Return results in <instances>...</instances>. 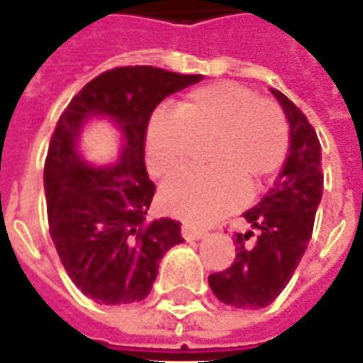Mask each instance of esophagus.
Masks as SVG:
<instances>
[{
  "label": "esophagus",
  "mask_w": 363,
  "mask_h": 363,
  "mask_svg": "<svg viewBox=\"0 0 363 363\" xmlns=\"http://www.w3.org/2000/svg\"><path fill=\"white\" fill-rule=\"evenodd\" d=\"M182 237L186 239V241H196V239H203L205 237V231H201V229H196V227H191V225H182Z\"/></svg>",
  "instance_id": "34e87169"
}]
</instances>
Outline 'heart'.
Here are the masks:
<instances>
[{
  "mask_svg": "<svg viewBox=\"0 0 363 363\" xmlns=\"http://www.w3.org/2000/svg\"><path fill=\"white\" fill-rule=\"evenodd\" d=\"M208 144V170L186 174L160 191V206L193 225H208L245 201L281 169L289 126L273 100L241 84L219 82L193 90L177 112L158 108L148 120L144 150L150 172L170 181Z\"/></svg>",
  "mask_w": 363,
  "mask_h": 363,
  "instance_id": "b5f03b06",
  "label": "heart"
}]
</instances>
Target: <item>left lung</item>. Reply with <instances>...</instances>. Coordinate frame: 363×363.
<instances>
[{"label":"left lung","instance_id":"1","mask_svg":"<svg viewBox=\"0 0 363 363\" xmlns=\"http://www.w3.org/2000/svg\"><path fill=\"white\" fill-rule=\"evenodd\" d=\"M271 94L289 122V155L275 186L243 213L251 231L237 233L233 265L208 277L217 299L239 309L271 306L285 289L306 253L323 194L318 134L287 96L273 88Z\"/></svg>","mask_w":363,"mask_h":363}]
</instances>
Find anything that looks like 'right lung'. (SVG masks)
<instances>
[{"label":"right lung","instance_id":"obj_1","mask_svg":"<svg viewBox=\"0 0 363 363\" xmlns=\"http://www.w3.org/2000/svg\"><path fill=\"white\" fill-rule=\"evenodd\" d=\"M201 80V74L152 66L108 69L57 120L44 169L50 233L69 279L96 303L143 301L160 259L184 241L177 220L146 223L155 182L144 164V136L167 96ZM92 119H108L121 132L119 160L106 167L90 165L79 152L81 132Z\"/></svg>","mask_w":363,"mask_h":363}]
</instances>
